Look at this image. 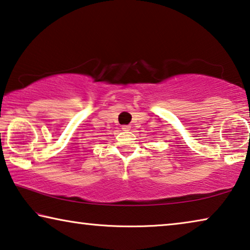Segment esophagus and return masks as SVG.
<instances>
[{
  "instance_id": "obj_1",
  "label": "esophagus",
  "mask_w": 250,
  "mask_h": 250,
  "mask_svg": "<svg viewBox=\"0 0 250 250\" xmlns=\"http://www.w3.org/2000/svg\"><path fill=\"white\" fill-rule=\"evenodd\" d=\"M130 129H131V126H130L129 125H122V130H124V131H129Z\"/></svg>"
}]
</instances>
